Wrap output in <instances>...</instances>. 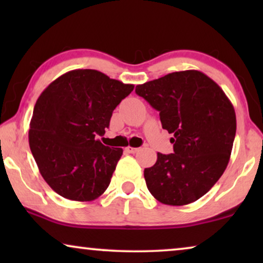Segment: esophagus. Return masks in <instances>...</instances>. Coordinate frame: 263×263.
I'll return each mask as SVG.
<instances>
[{
    "mask_svg": "<svg viewBox=\"0 0 263 263\" xmlns=\"http://www.w3.org/2000/svg\"><path fill=\"white\" fill-rule=\"evenodd\" d=\"M139 149L140 148H138V147H132V146L125 147V152H127V153H136Z\"/></svg>",
    "mask_w": 263,
    "mask_h": 263,
    "instance_id": "obj_1",
    "label": "esophagus"
}]
</instances>
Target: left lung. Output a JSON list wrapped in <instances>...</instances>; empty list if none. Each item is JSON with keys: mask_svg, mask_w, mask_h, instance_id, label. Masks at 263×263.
<instances>
[{"mask_svg": "<svg viewBox=\"0 0 263 263\" xmlns=\"http://www.w3.org/2000/svg\"><path fill=\"white\" fill-rule=\"evenodd\" d=\"M136 95L159 111L174 135V153H158L143 171L149 193L164 204L184 206L202 197L224 174L236 135L233 105L206 74L175 71L138 85Z\"/></svg>", "mask_w": 263, "mask_h": 263, "instance_id": "8db88e82", "label": "left lung"}]
</instances>
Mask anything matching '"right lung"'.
I'll use <instances>...</instances> for the list:
<instances>
[{
  "instance_id": "obj_1",
  "label": "right lung",
  "mask_w": 263,
  "mask_h": 263,
  "mask_svg": "<svg viewBox=\"0 0 263 263\" xmlns=\"http://www.w3.org/2000/svg\"><path fill=\"white\" fill-rule=\"evenodd\" d=\"M134 85L95 69H75L52 81L35 103L28 142L39 172L53 192L93 201L107 189L122 148L104 146L116 106Z\"/></svg>"
}]
</instances>
